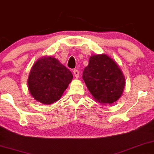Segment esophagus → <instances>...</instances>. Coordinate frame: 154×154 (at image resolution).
I'll use <instances>...</instances> for the list:
<instances>
[{
  "mask_svg": "<svg viewBox=\"0 0 154 154\" xmlns=\"http://www.w3.org/2000/svg\"><path fill=\"white\" fill-rule=\"evenodd\" d=\"M73 73H74V75H75V77H76V78L78 79L79 78V70H77V69H74Z\"/></svg>",
  "mask_w": 154,
  "mask_h": 154,
  "instance_id": "esophagus-1",
  "label": "esophagus"
}]
</instances>
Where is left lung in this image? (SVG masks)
Masks as SVG:
<instances>
[{
	"label": "left lung",
	"instance_id": "8db88e82",
	"mask_svg": "<svg viewBox=\"0 0 154 154\" xmlns=\"http://www.w3.org/2000/svg\"><path fill=\"white\" fill-rule=\"evenodd\" d=\"M82 77L94 99L103 104L118 101L125 86L122 69L116 60L105 53L90 57Z\"/></svg>",
	"mask_w": 154,
	"mask_h": 154
}]
</instances>
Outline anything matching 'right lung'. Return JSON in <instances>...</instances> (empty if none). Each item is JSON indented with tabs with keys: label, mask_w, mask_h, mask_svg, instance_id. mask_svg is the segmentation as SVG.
I'll return each instance as SVG.
<instances>
[{
	"label": "right lung",
	"mask_w": 154,
	"mask_h": 154,
	"mask_svg": "<svg viewBox=\"0 0 154 154\" xmlns=\"http://www.w3.org/2000/svg\"><path fill=\"white\" fill-rule=\"evenodd\" d=\"M73 78L58 59L44 56L34 63L28 77V89L34 100L50 105L59 99Z\"/></svg>",
	"instance_id": "1"
}]
</instances>
